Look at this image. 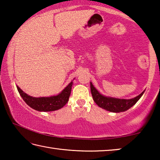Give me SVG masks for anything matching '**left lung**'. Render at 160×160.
<instances>
[{
    "label": "left lung",
    "mask_w": 160,
    "mask_h": 160,
    "mask_svg": "<svg viewBox=\"0 0 160 160\" xmlns=\"http://www.w3.org/2000/svg\"><path fill=\"white\" fill-rule=\"evenodd\" d=\"M90 90L94 102L99 107L109 111V112L114 113L126 112V111L129 109L130 108H131L134 104H135V103L138 101L145 92L144 90L139 95L129 99L115 98V97L103 95L94 88L92 82H90Z\"/></svg>",
    "instance_id": "obj_1"
}]
</instances>
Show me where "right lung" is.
I'll list each match as a JSON object with an SVG mask.
<instances>
[{"instance_id": "obj_1", "label": "right lung", "mask_w": 160, "mask_h": 160, "mask_svg": "<svg viewBox=\"0 0 160 160\" xmlns=\"http://www.w3.org/2000/svg\"><path fill=\"white\" fill-rule=\"evenodd\" d=\"M72 84V80L57 95L50 97H34L24 92L18 85L17 89L26 104L33 109L39 112H53L61 109L66 104L71 93Z\"/></svg>"}]
</instances>
